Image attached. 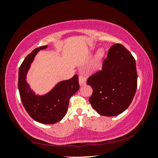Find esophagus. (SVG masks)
<instances>
[{
    "label": "esophagus",
    "mask_w": 158,
    "mask_h": 158,
    "mask_svg": "<svg viewBox=\"0 0 158 158\" xmlns=\"http://www.w3.org/2000/svg\"><path fill=\"white\" fill-rule=\"evenodd\" d=\"M79 84L80 85H83L85 84V81H86V79H85V77L84 76L81 75V74H80L79 76Z\"/></svg>",
    "instance_id": "obj_1"
}]
</instances>
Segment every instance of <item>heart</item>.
<instances>
[{"label":"heart","instance_id":"1","mask_svg":"<svg viewBox=\"0 0 158 158\" xmlns=\"http://www.w3.org/2000/svg\"><path fill=\"white\" fill-rule=\"evenodd\" d=\"M104 55V51L102 49H100L99 51L97 56H96V58L93 62V65H92V69L93 70H97V69L99 68L100 67V62L102 57Z\"/></svg>","mask_w":158,"mask_h":158}]
</instances>
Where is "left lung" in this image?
I'll return each mask as SVG.
<instances>
[{
  "label": "left lung",
  "mask_w": 158,
  "mask_h": 158,
  "mask_svg": "<svg viewBox=\"0 0 158 158\" xmlns=\"http://www.w3.org/2000/svg\"><path fill=\"white\" fill-rule=\"evenodd\" d=\"M86 84L93 89V108L102 116H117L127 109L137 90L135 59L123 45L114 44L101 70L90 76Z\"/></svg>",
  "instance_id": "obj_1"
}]
</instances>
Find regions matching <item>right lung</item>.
<instances>
[{
    "instance_id": "right-lung-1",
    "label": "right lung",
    "mask_w": 158,
    "mask_h": 158,
    "mask_svg": "<svg viewBox=\"0 0 158 158\" xmlns=\"http://www.w3.org/2000/svg\"><path fill=\"white\" fill-rule=\"evenodd\" d=\"M47 45L35 49L23 60L19 69L18 88L21 100L32 118L43 124H54L65 116L71 96L79 89L78 75L58 83L47 94L36 95L26 83V74L37 53Z\"/></svg>"
}]
</instances>
